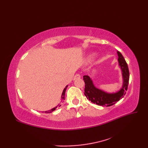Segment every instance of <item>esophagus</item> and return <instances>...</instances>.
Wrapping results in <instances>:
<instances>
[{
  "mask_svg": "<svg viewBox=\"0 0 148 148\" xmlns=\"http://www.w3.org/2000/svg\"><path fill=\"white\" fill-rule=\"evenodd\" d=\"M81 78V76L79 74H76V75H75L74 76V80H76V79H80Z\"/></svg>",
  "mask_w": 148,
  "mask_h": 148,
  "instance_id": "34e87169",
  "label": "esophagus"
}]
</instances>
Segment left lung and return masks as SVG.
<instances>
[{
	"label": "left lung",
	"instance_id": "obj_1",
	"mask_svg": "<svg viewBox=\"0 0 148 148\" xmlns=\"http://www.w3.org/2000/svg\"><path fill=\"white\" fill-rule=\"evenodd\" d=\"M118 56V65L121 70L123 83L120 89L114 93H108L100 90L94 85L93 81L89 76H83V80L85 83L84 95L87 99L96 104L102 106L109 107L114 104L121 99L126 94L129 82V71L126 61L121 53L117 51Z\"/></svg>",
	"mask_w": 148,
	"mask_h": 148
}]
</instances>
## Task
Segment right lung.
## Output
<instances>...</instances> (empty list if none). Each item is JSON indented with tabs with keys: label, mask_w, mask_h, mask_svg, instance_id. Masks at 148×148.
<instances>
[{
	"label": "right lung",
	"mask_w": 148,
	"mask_h": 148,
	"mask_svg": "<svg viewBox=\"0 0 148 148\" xmlns=\"http://www.w3.org/2000/svg\"><path fill=\"white\" fill-rule=\"evenodd\" d=\"M67 86H68V85L66 86L65 88L64 89V90H63V92H62V96H61V99H62V100H65V91H66V89H67ZM58 106H59V105H58L57 106L55 107V108H53V109H51L49 110V111H45V112H46V113H51V112H52L53 111H55V110L56 109V108H57V107H58ZM60 106H61V105H60Z\"/></svg>",
	"instance_id": "obj_1"
}]
</instances>
